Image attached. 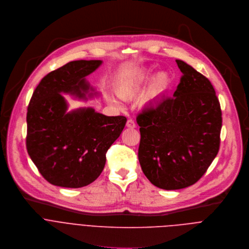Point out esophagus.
Instances as JSON below:
<instances>
[{"label":"esophagus","mask_w":249,"mask_h":249,"mask_svg":"<svg viewBox=\"0 0 249 249\" xmlns=\"http://www.w3.org/2000/svg\"><path fill=\"white\" fill-rule=\"evenodd\" d=\"M126 126H127L128 128H134V127H136V124H135V122H134L133 120L129 119V120H127V122H126Z\"/></svg>","instance_id":"esophagus-1"}]
</instances>
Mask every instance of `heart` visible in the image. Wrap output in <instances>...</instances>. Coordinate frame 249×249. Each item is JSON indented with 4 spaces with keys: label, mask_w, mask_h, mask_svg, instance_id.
Returning a JSON list of instances; mask_svg holds the SVG:
<instances>
[{
    "label": "heart",
    "mask_w": 249,
    "mask_h": 249,
    "mask_svg": "<svg viewBox=\"0 0 249 249\" xmlns=\"http://www.w3.org/2000/svg\"><path fill=\"white\" fill-rule=\"evenodd\" d=\"M151 71H140L132 74L120 78L116 84V93L123 99H129L134 97L143 86L150 80ZM171 84L170 76L166 72H159L156 74L148 85L144 96V103L155 102L160 98ZM109 101L113 104H118L115 98L110 97Z\"/></svg>",
    "instance_id": "heart-1"
}]
</instances>
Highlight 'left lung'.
<instances>
[{
	"label": "left lung",
	"instance_id": "left-lung-1",
	"mask_svg": "<svg viewBox=\"0 0 249 249\" xmlns=\"http://www.w3.org/2000/svg\"><path fill=\"white\" fill-rule=\"evenodd\" d=\"M182 72L173 97L136 117L138 160L155 186L175 190L199 180L220 148L222 111L210 80L176 60Z\"/></svg>",
	"mask_w": 249,
	"mask_h": 249
}]
</instances>
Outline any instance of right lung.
Masks as SVG:
<instances>
[{"instance_id":"obj_1","label":"right lung","mask_w":249,"mask_h":249,"mask_svg":"<svg viewBox=\"0 0 249 249\" xmlns=\"http://www.w3.org/2000/svg\"><path fill=\"white\" fill-rule=\"evenodd\" d=\"M101 61H73L49 72L35 88L27 108V152L51 184L78 188L93 182L106 164V153L122 133L126 118L107 117L92 108L67 112L60 93L84 98L85 76Z\"/></svg>"}]
</instances>
